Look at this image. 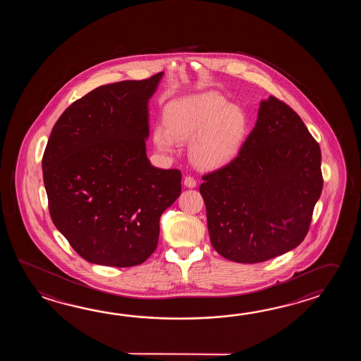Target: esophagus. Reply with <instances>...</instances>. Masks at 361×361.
Instances as JSON below:
<instances>
[{
    "label": "esophagus",
    "mask_w": 361,
    "mask_h": 361,
    "mask_svg": "<svg viewBox=\"0 0 361 361\" xmlns=\"http://www.w3.org/2000/svg\"><path fill=\"white\" fill-rule=\"evenodd\" d=\"M183 184L184 187H187V188H195L197 185L196 180L192 177H184Z\"/></svg>",
    "instance_id": "obj_1"
}]
</instances>
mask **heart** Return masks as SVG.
Wrapping results in <instances>:
<instances>
[{"label": "heart", "instance_id": "1", "mask_svg": "<svg viewBox=\"0 0 361 361\" xmlns=\"http://www.w3.org/2000/svg\"><path fill=\"white\" fill-rule=\"evenodd\" d=\"M165 123L154 129L156 147L171 154L179 142L191 140L188 156L201 170L219 169L232 161L249 130L245 111L214 92L171 100L165 107Z\"/></svg>", "mask_w": 361, "mask_h": 361}]
</instances>
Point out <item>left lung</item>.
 I'll return each mask as SVG.
<instances>
[{
  "label": "left lung",
  "mask_w": 361,
  "mask_h": 361,
  "mask_svg": "<svg viewBox=\"0 0 361 361\" xmlns=\"http://www.w3.org/2000/svg\"><path fill=\"white\" fill-rule=\"evenodd\" d=\"M202 179L215 250L238 263L269 261L306 238L322 195V151L300 116L271 95L238 157Z\"/></svg>",
  "instance_id": "left-lung-1"
}]
</instances>
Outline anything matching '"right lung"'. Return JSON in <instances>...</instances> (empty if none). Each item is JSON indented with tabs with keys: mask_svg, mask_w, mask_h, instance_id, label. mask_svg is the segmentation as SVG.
<instances>
[{
	"mask_svg": "<svg viewBox=\"0 0 361 361\" xmlns=\"http://www.w3.org/2000/svg\"><path fill=\"white\" fill-rule=\"evenodd\" d=\"M162 76L94 89L61 114L47 140L50 215L85 261L143 263L157 246L162 213L180 196V171L147 157L148 102Z\"/></svg>",
	"mask_w": 361,
	"mask_h": 361,
	"instance_id": "obj_1",
	"label": "right lung"
}]
</instances>
